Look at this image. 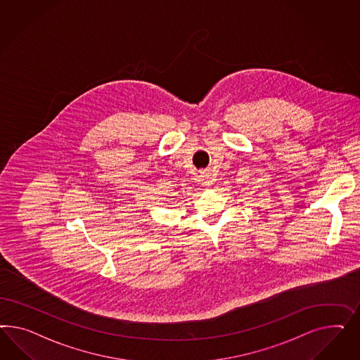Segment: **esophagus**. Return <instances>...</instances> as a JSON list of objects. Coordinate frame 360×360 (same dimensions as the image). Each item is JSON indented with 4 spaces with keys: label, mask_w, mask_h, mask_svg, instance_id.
Here are the masks:
<instances>
[{
    "label": "esophagus",
    "mask_w": 360,
    "mask_h": 360,
    "mask_svg": "<svg viewBox=\"0 0 360 360\" xmlns=\"http://www.w3.org/2000/svg\"><path fill=\"white\" fill-rule=\"evenodd\" d=\"M199 179H200V184L205 186V187H208V186L212 185V175L207 170H203V172H200V174H199Z\"/></svg>",
    "instance_id": "esophagus-1"
}]
</instances>
